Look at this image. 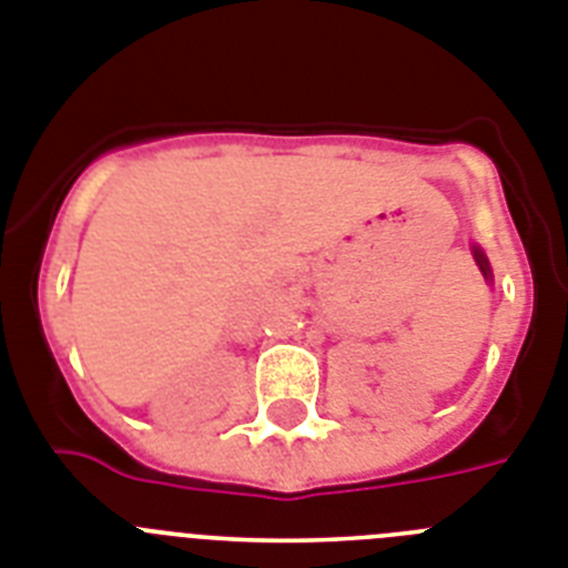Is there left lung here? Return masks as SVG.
<instances>
[{
	"mask_svg": "<svg viewBox=\"0 0 568 568\" xmlns=\"http://www.w3.org/2000/svg\"><path fill=\"white\" fill-rule=\"evenodd\" d=\"M474 258H477V264H479V270H483V275H486V278H491V270H488L486 255H483V252H479V250H474Z\"/></svg>",
	"mask_w": 568,
	"mask_h": 568,
	"instance_id": "obj_1",
	"label": "left lung"
}]
</instances>
